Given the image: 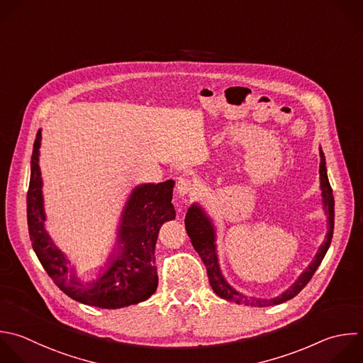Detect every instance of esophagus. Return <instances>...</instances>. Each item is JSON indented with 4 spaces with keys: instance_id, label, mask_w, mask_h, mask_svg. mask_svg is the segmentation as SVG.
I'll return each mask as SVG.
<instances>
[{
    "instance_id": "obj_1",
    "label": "esophagus",
    "mask_w": 363,
    "mask_h": 363,
    "mask_svg": "<svg viewBox=\"0 0 363 363\" xmlns=\"http://www.w3.org/2000/svg\"><path fill=\"white\" fill-rule=\"evenodd\" d=\"M193 187H194V184L191 183V180L189 179V177H179V180H177V184H176V190H177V193L180 194V196H186V194H189L191 190H193Z\"/></svg>"
}]
</instances>
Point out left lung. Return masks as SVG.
Masks as SVG:
<instances>
[{
  "mask_svg": "<svg viewBox=\"0 0 363 363\" xmlns=\"http://www.w3.org/2000/svg\"><path fill=\"white\" fill-rule=\"evenodd\" d=\"M319 156H320V163H319V179H320V196H322V206L323 211L326 214V221H328V231L325 235V241L320 244L318 248L315 258L311 261V264L301 272V275L296 278V281L281 295L275 298H255V296H248L244 295L242 292H238L234 289L224 278L220 264H218V255H217V245H216V227L213 224V220L207 216L204 208L199 203H193L186 214V230L190 237V241L194 247V250L199 252L201 257L206 268H207V275L210 285L213 291L223 299L235 302V303H244V305H251V306H271V305H278L282 303L295 295L301 292V289L309 282L312 278L313 272L322 262L332 240L333 234V218H335V201H333V194L332 189L328 180L326 174V166H325V156L322 149L319 147Z\"/></svg>",
  "mask_w": 363,
  "mask_h": 363,
  "instance_id": "obj_1",
  "label": "left lung"
}]
</instances>
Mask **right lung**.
<instances>
[{
    "label": "right lung",
    "mask_w": 363,
    "mask_h": 363,
    "mask_svg": "<svg viewBox=\"0 0 363 363\" xmlns=\"http://www.w3.org/2000/svg\"><path fill=\"white\" fill-rule=\"evenodd\" d=\"M41 129L34 142L31 179L27 194V218L33 248L54 282L72 299L85 305L118 309L146 301L157 288L155 247L157 234L174 220L173 180L135 187L122 210L118 238L105 267L92 281L81 279L71 261L45 230L43 177L40 169Z\"/></svg>",
    "instance_id": "right-lung-1"
}]
</instances>
